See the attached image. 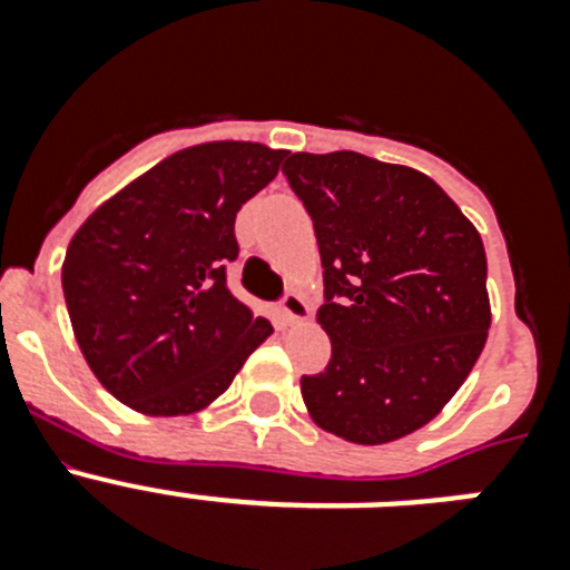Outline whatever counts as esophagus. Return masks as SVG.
I'll return each instance as SVG.
<instances>
[{"label": "esophagus", "instance_id": "1", "mask_svg": "<svg viewBox=\"0 0 570 570\" xmlns=\"http://www.w3.org/2000/svg\"><path fill=\"white\" fill-rule=\"evenodd\" d=\"M279 308H282V314L288 316L291 322H305V320H308V316H311L308 302L302 299V296L296 294V291H288V294L282 296Z\"/></svg>", "mask_w": 570, "mask_h": 570}]
</instances>
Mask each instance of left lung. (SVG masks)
I'll list each match as a JSON object with an SVG mask.
<instances>
[{
	"label": "left lung",
	"mask_w": 570,
	"mask_h": 570,
	"mask_svg": "<svg viewBox=\"0 0 570 570\" xmlns=\"http://www.w3.org/2000/svg\"><path fill=\"white\" fill-rule=\"evenodd\" d=\"M314 219L331 362L302 376L311 420L356 445L414 434L480 360L491 328L480 230L431 176L356 150L294 154Z\"/></svg>",
	"instance_id": "1"
}]
</instances>
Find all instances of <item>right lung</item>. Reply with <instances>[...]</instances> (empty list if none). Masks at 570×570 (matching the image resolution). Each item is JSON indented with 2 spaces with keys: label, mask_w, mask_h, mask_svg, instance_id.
Returning <instances> with one entry per match:
<instances>
[{
  "label": "right lung",
  "mask_w": 570,
  "mask_h": 570,
  "mask_svg": "<svg viewBox=\"0 0 570 570\" xmlns=\"http://www.w3.org/2000/svg\"><path fill=\"white\" fill-rule=\"evenodd\" d=\"M288 150L205 142L176 150L99 205L73 234L62 291L105 391L148 416H185L228 391L274 334L230 294L236 210Z\"/></svg>",
  "instance_id": "right-lung-1"
}]
</instances>
